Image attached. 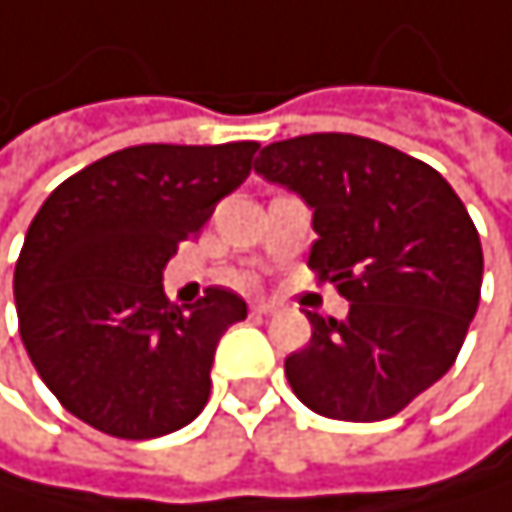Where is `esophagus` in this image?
<instances>
[{
	"mask_svg": "<svg viewBox=\"0 0 512 512\" xmlns=\"http://www.w3.org/2000/svg\"><path fill=\"white\" fill-rule=\"evenodd\" d=\"M279 309V303H273V300H254L251 303V312L254 315H273Z\"/></svg>",
	"mask_w": 512,
	"mask_h": 512,
	"instance_id": "34e87169",
	"label": "esophagus"
}]
</instances>
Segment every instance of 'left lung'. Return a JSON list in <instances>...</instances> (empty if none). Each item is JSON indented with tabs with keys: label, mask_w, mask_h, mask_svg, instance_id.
I'll return each instance as SVG.
<instances>
[{
	"label": "left lung",
	"mask_w": 512,
	"mask_h": 512,
	"mask_svg": "<svg viewBox=\"0 0 512 512\" xmlns=\"http://www.w3.org/2000/svg\"><path fill=\"white\" fill-rule=\"evenodd\" d=\"M254 172L312 209L309 267L349 300L306 312L312 340L285 358L303 404L340 422H382L455 364L480 306L483 245L428 163L391 145L312 133L273 142Z\"/></svg>",
	"instance_id": "8db88e82"
}]
</instances>
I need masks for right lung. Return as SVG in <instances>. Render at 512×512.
Wrapping results in <instances>:
<instances>
[{"label": "right lung", "instance_id": "1", "mask_svg": "<svg viewBox=\"0 0 512 512\" xmlns=\"http://www.w3.org/2000/svg\"><path fill=\"white\" fill-rule=\"evenodd\" d=\"M258 148L133 145L66 178L32 218L14 267L20 340L90 428L151 440L203 413L218 340L248 306L227 288L169 303L163 267L248 178Z\"/></svg>", "mask_w": 512, "mask_h": 512}]
</instances>
